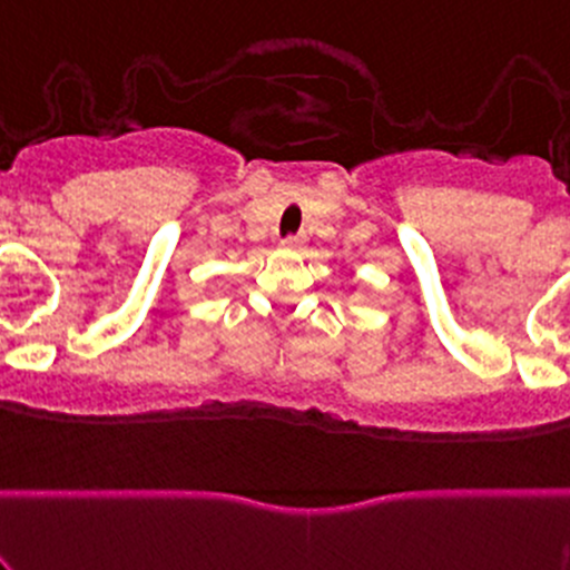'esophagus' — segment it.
Wrapping results in <instances>:
<instances>
[{"mask_svg":"<svg viewBox=\"0 0 570 570\" xmlns=\"http://www.w3.org/2000/svg\"><path fill=\"white\" fill-rule=\"evenodd\" d=\"M281 245H284L286 250H301L303 248V237H286V239H281Z\"/></svg>","mask_w":570,"mask_h":570,"instance_id":"1","label":"esophagus"}]
</instances>
